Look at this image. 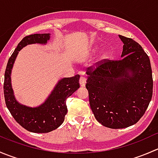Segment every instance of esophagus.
Returning <instances> with one entry per match:
<instances>
[{"label":"esophagus","instance_id":"34e87169","mask_svg":"<svg viewBox=\"0 0 158 158\" xmlns=\"http://www.w3.org/2000/svg\"><path fill=\"white\" fill-rule=\"evenodd\" d=\"M85 83H86V79H85V77H80L79 79V84H80L81 87H84L85 85Z\"/></svg>","mask_w":158,"mask_h":158}]
</instances>
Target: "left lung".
Instances as JSON below:
<instances>
[{"label": "left lung", "mask_w": 158, "mask_h": 158, "mask_svg": "<svg viewBox=\"0 0 158 158\" xmlns=\"http://www.w3.org/2000/svg\"><path fill=\"white\" fill-rule=\"evenodd\" d=\"M118 36L124 44L122 59L105 60L94 70L89 67L85 85L95 119L113 129L137 123L148 109L153 93L148 56L135 40Z\"/></svg>", "instance_id": "1"}]
</instances>
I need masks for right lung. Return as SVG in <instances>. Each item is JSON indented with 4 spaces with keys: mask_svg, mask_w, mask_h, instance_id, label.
Masks as SVG:
<instances>
[{
    "mask_svg": "<svg viewBox=\"0 0 158 158\" xmlns=\"http://www.w3.org/2000/svg\"><path fill=\"white\" fill-rule=\"evenodd\" d=\"M50 33H36L27 36L20 41L11 55L4 74V93L6 106L16 122L23 128L34 133H47L55 130L64 122L67 113L66 98L79 88V75L60 79L43 104L30 107L17 101L11 85V71L19 51L30 44H47Z\"/></svg>",
    "mask_w": 158,
    "mask_h": 158,
    "instance_id": "right-lung-1",
    "label": "right lung"
}]
</instances>
